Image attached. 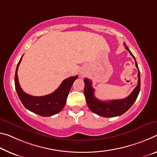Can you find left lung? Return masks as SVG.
Listing matches in <instances>:
<instances>
[{"instance_id":"left-lung-1","label":"left lung","mask_w":157,"mask_h":157,"mask_svg":"<svg viewBox=\"0 0 157 157\" xmlns=\"http://www.w3.org/2000/svg\"><path fill=\"white\" fill-rule=\"evenodd\" d=\"M124 44L125 45L126 50H128L131 55L133 56L134 60H135L136 68L138 70V85L133 89V91L131 92L130 95L124 99L112 100L109 101H100L94 96V89L92 87L91 81L89 80L88 78L84 79V94L89 108L94 113L98 114L99 116L103 117H114L120 116L124 113H126L132 106L134 102L136 101L137 97H138L139 92H140V75L138 64H137L135 56L133 55V54L129 50L128 47L126 46L125 43H124Z\"/></svg>"}]
</instances>
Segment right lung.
<instances>
[{"instance_id": "right-lung-1", "label": "right lung", "mask_w": 157, "mask_h": 157, "mask_svg": "<svg viewBox=\"0 0 157 157\" xmlns=\"http://www.w3.org/2000/svg\"><path fill=\"white\" fill-rule=\"evenodd\" d=\"M22 56L17 64L15 76H14L15 89L22 104L27 110L42 117H50L59 113L65 106L67 97L71 86L75 80L78 79V76L70 77L64 79L55 91L48 95L43 96H31L22 90L19 85L18 76H17V71Z\"/></svg>"}]
</instances>
